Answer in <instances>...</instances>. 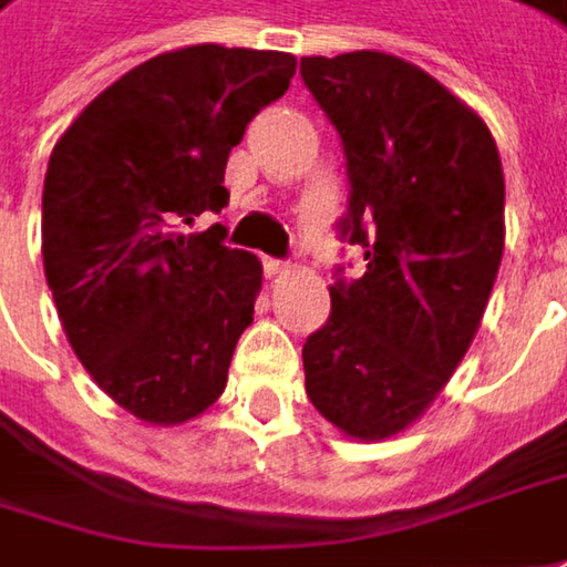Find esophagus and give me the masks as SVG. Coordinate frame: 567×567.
Listing matches in <instances>:
<instances>
[{
	"label": "esophagus",
	"instance_id": "esophagus-1",
	"mask_svg": "<svg viewBox=\"0 0 567 567\" xmlns=\"http://www.w3.org/2000/svg\"><path fill=\"white\" fill-rule=\"evenodd\" d=\"M287 270H290L287 261H280V258H265V274H268V277H284Z\"/></svg>",
	"mask_w": 567,
	"mask_h": 567
}]
</instances>
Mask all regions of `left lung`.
I'll list each match as a JSON object with an SVG mask.
<instances>
[{"label":"left lung","instance_id":"8db88e82","mask_svg":"<svg viewBox=\"0 0 567 567\" xmlns=\"http://www.w3.org/2000/svg\"><path fill=\"white\" fill-rule=\"evenodd\" d=\"M299 75L348 158L331 316L302 344L306 395L338 431L382 440L417 421L466 357L504 255V172L485 121L434 75L357 50L306 56Z\"/></svg>","mask_w":567,"mask_h":567}]
</instances>
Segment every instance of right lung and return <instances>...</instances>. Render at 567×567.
Wrapping results in <instances>:
<instances>
[{
	"mask_svg": "<svg viewBox=\"0 0 567 567\" xmlns=\"http://www.w3.org/2000/svg\"><path fill=\"white\" fill-rule=\"evenodd\" d=\"M297 56L194 43L121 75L53 146L43 274L92 380L150 424H185L223 395L255 316L261 261L223 245L226 162L277 101Z\"/></svg>",
	"mask_w": 567,
	"mask_h": 567,
	"instance_id": "obj_1",
	"label": "right lung"
}]
</instances>
